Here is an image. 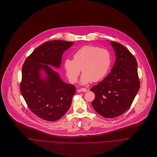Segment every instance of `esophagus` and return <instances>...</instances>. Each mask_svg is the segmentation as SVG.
<instances>
[{"label":"esophagus","mask_w":157,"mask_h":157,"mask_svg":"<svg viewBox=\"0 0 157 157\" xmlns=\"http://www.w3.org/2000/svg\"><path fill=\"white\" fill-rule=\"evenodd\" d=\"M80 90H81V91H83V92H87V91H88V90H87L86 88H81V89H80Z\"/></svg>","instance_id":"esophagus-1"}]
</instances>
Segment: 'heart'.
<instances>
[{
	"instance_id": "heart-1",
	"label": "heart",
	"mask_w": 157,
	"mask_h": 157,
	"mask_svg": "<svg viewBox=\"0 0 157 157\" xmlns=\"http://www.w3.org/2000/svg\"><path fill=\"white\" fill-rule=\"evenodd\" d=\"M111 64L109 51L92 45L84 46L73 54V60L64 61V69L71 83H76L81 72H83L80 83L82 85L97 82L102 79L108 72Z\"/></svg>"
}]
</instances>
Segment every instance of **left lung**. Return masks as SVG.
<instances>
[{"instance_id":"obj_1","label":"left lung","mask_w":157,"mask_h":157,"mask_svg":"<svg viewBox=\"0 0 157 157\" xmlns=\"http://www.w3.org/2000/svg\"><path fill=\"white\" fill-rule=\"evenodd\" d=\"M115 54L111 72L90 90L95 97L92 102L95 111L105 118H115L131 106L140 88L137 62L123 45L110 42Z\"/></svg>"}]
</instances>
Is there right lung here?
Segmentation results:
<instances>
[{"instance_id":"obj_1","label":"right lung","mask_w":157,"mask_h":157,"mask_svg":"<svg viewBox=\"0 0 157 157\" xmlns=\"http://www.w3.org/2000/svg\"><path fill=\"white\" fill-rule=\"evenodd\" d=\"M73 44L59 40L46 42L38 46L23 65L21 92L29 109L43 120H59L71 105L75 86L64 82L49 66L59 68L63 54Z\"/></svg>"}]
</instances>
